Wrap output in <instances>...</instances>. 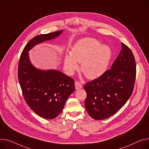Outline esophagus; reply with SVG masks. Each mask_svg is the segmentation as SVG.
<instances>
[{
  "mask_svg": "<svg viewBox=\"0 0 149 149\" xmlns=\"http://www.w3.org/2000/svg\"><path fill=\"white\" fill-rule=\"evenodd\" d=\"M74 85H75V88H76V90H79V89H81V88H82V84H81L79 82H77V81L75 82Z\"/></svg>",
  "mask_w": 149,
  "mask_h": 149,
  "instance_id": "1",
  "label": "esophagus"
}]
</instances>
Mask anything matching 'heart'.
Wrapping results in <instances>:
<instances>
[{"label":"heart","instance_id":"obj_1","mask_svg":"<svg viewBox=\"0 0 149 149\" xmlns=\"http://www.w3.org/2000/svg\"><path fill=\"white\" fill-rule=\"evenodd\" d=\"M111 57L112 50L108 46L102 45L95 38L86 37L74 43L72 55H65L64 68L72 75L79 68L77 62L82 63L84 74L90 79H95L107 71Z\"/></svg>","mask_w":149,"mask_h":149}]
</instances>
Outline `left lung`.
Wrapping results in <instances>:
<instances>
[{
	"label": "left lung",
	"mask_w": 149,
	"mask_h": 149,
	"mask_svg": "<svg viewBox=\"0 0 149 149\" xmlns=\"http://www.w3.org/2000/svg\"><path fill=\"white\" fill-rule=\"evenodd\" d=\"M121 50L111 68L84 86L85 107L95 120L106 119L116 113L132 95L136 77L135 58L121 42Z\"/></svg>",
	"instance_id": "obj_1"
}]
</instances>
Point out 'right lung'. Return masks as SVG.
Instances as JSON below:
<instances>
[{"instance_id": "right-lung-1", "label": "right lung", "mask_w": 149, "mask_h": 149, "mask_svg": "<svg viewBox=\"0 0 149 149\" xmlns=\"http://www.w3.org/2000/svg\"><path fill=\"white\" fill-rule=\"evenodd\" d=\"M62 33L63 31H59L33 37L24 47L19 60L18 78L24 100L34 112L46 119L55 118L63 111L75 90L74 81L58 70L37 68L31 62L29 51Z\"/></svg>"}]
</instances>
